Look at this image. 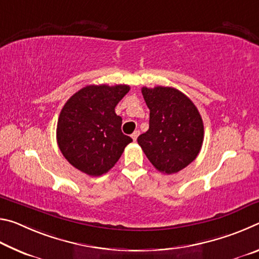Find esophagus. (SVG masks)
I'll return each instance as SVG.
<instances>
[{
	"mask_svg": "<svg viewBox=\"0 0 259 259\" xmlns=\"http://www.w3.org/2000/svg\"><path fill=\"white\" fill-rule=\"evenodd\" d=\"M139 136V131H135V133L131 135V138L134 139V142H136V140H137V137Z\"/></svg>",
	"mask_w": 259,
	"mask_h": 259,
	"instance_id": "esophagus-1",
	"label": "esophagus"
}]
</instances>
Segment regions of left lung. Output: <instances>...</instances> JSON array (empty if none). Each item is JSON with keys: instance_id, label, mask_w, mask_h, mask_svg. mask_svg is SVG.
I'll list each match as a JSON object with an SVG mask.
<instances>
[{"instance_id": "1", "label": "left lung", "mask_w": 259, "mask_h": 259, "mask_svg": "<svg viewBox=\"0 0 259 259\" xmlns=\"http://www.w3.org/2000/svg\"><path fill=\"white\" fill-rule=\"evenodd\" d=\"M150 108V128L137 142L162 174L181 171L198 156L203 143V122L192 100L171 87H144Z\"/></svg>"}]
</instances>
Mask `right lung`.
Here are the masks:
<instances>
[{"mask_svg":"<svg viewBox=\"0 0 259 259\" xmlns=\"http://www.w3.org/2000/svg\"><path fill=\"white\" fill-rule=\"evenodd\" d=\"M130 87L87 85L69 98L57 123V143L69 163L89 176L112 169L133 142L121 130L115 106Z\"/></svg>","mask_w":259,"mask_h":259,"instance_id":"obj_1","label":"right lung"}]
</instances>
